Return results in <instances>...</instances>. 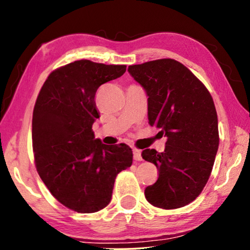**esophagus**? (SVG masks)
Returning a JSON list of instances; mask_svg holds the SVG:
<instances>
[{
    "mask_svg": "<svg viewBox=\"0 0 250 250\" xmlns=\"http://www.w3.org/2000/svg\"><path fill=\"white\" fill-rule=\"evenodd\" d=\"M133 159H134L135 161H142V156H141V150L133 149Z\"/></svg>",
    "mask_w": 250,
    "mask_h": 250,
    "instance_id": "esophagus-1",
    "label": "esophagus"
}]
</instances>
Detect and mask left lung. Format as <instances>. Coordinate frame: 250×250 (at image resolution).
<instances>
[{"label":"left lung","mask_w":250,"mask_h":250,"mask_svg":"<svg viewBox=\"0 0 250 250\" xmlns=\"http://www.w3.org/2000/svg\"><path fill=\"white\" fill-rule=\"evenodd\" d=\"M145 88L147 119L167 137L166 150L142 151L159 170L154 184L145 189L146 201L163 209L180 208L202 193L213 170L219 143L217 112L205 84L171 58L129 66Z\"/></svg>","instance_id":"left-lung-1"}]
</instances>
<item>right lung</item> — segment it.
Here are the masks:
<instances>
[{
    "instance_id": "obj_1",
    "label": "right lung",
    "mask_w": 250,
    "mask_h": 250,
    "mask_svg": "<svg viewBox=\"0 0 250 250\" xmlns=\"http://www.w3.org/2000/svg\"><path fill=\"white\" fill-rule=\"evenodd\" d=\"M125 68L88 59L59 67L48 75L34 105L36 170L52 195L77 213H96L107 206L117 175L132 164L129 146L104 145L91 129L99 118L97 90Z\"/></svg>"
}]
</instances>
